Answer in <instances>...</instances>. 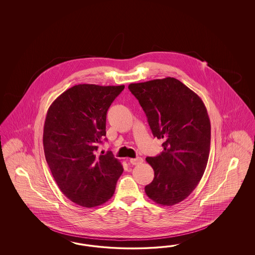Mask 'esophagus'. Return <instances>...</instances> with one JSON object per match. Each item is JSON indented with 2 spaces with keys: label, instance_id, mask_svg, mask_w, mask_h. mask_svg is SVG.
<instances>
[{
  "label": "esophagus",
  "instance_id": "esophagus-1",
  "mask_svg": "<svg viewBox=\"0 0 255 255\" xmlns=\"http://www.w3.org/2000/svg\"><path fill=\"white\" fill-rule=\"evenodd\" d=\"M142 162H143V159H142V158H140V157H136V158H131V159H130V162H131V164H133V165H137V164L141 163Z\"/></svg>",
  "mask_w": 255,
  "mask_h": 255
}]
</instances>
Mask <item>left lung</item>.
<instances>
[{
	"label": "left lung",
	"mask_w": 255,
	"mask_h": 255,
	"mask_svg": "<svg viewBox=\"0 0 255 255\" xmlns=\"http://www.w3.org/2000/svg\"><path fill=\"white\" fill-rule=\"evenodd\" d=\"M145 112L162 152L147 157L154 170L145 187L157 204L173 206L188 197L200 181L209 160L210 122L200 97L174 77L128 86Z\"/></svg>",
	"instance_id": "obj_1"
}]
</instances>
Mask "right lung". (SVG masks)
<instances>
[{"label":"right lung","instance_id":"obj_1","mask_svg":"<svg viewBox=\"0 0 255 255\" xmlns=\"http://www.w3.org/2000/svg\"><path fill=\"white\" fill-rule=\"evenodd\" d=\"M124 89L74 86L47 111L43 134L46 162L62 193L79 206L93 208L110 199L124 172L111 151L98 152L107 133L108 108Z\"/></svg>","mask_w":255,"mask_h":255}]
</instances>
